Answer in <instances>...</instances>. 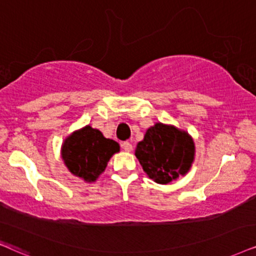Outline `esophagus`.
<instances>
[{"mask_svg": "<svg viewBox=\"0 0 256 256\" xmlns=\"http://www.w3.org/2000/svg\"><path fill=\"white\" fill-rule=\"evenodd\" d=\"M122 150L126 152L132 151V144L128 143V142H124V143H122Z\"/></svg>", "mask_w": 256, "mask_h": 256, "instance_id": "1", "label": "esophagus"}]
</instances>
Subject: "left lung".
Wrapping results in <instances>:
<instances>
[{
	"label": "left lung",
	"mask_w": 256,
	"mask_h": 256,
	"mask_svg": "<svg viewBox=\"0 0 256 256\" xmlns=\"http://www.w3.org/2000/svg\"><path fill=\"white\" fill-rule=\"evenodd\" d=\"M195 152V142L186 131L156 122L145 132L134 154L148 178L168 184L189 172Z\"/></svg>",
	"instance_id": "obj_1"
}]
</instances>
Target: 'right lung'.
<instances>
[{"mask_svg":"<svg viewBox=\"0 0 256 256\" xmlns=\"http://www.w3.org/2000/svg\"><path fill=\"white\" fill-rule=\"evenodd\" d=\"M119 151L117 142L105 138L99 130L86 125L67 136L61 145V158L70 174L86 183H93Z\"/></svg>","mask_w":256,"mask_h":256,"instance_id":"add662e5","label":"right lung"}]
</instances>
